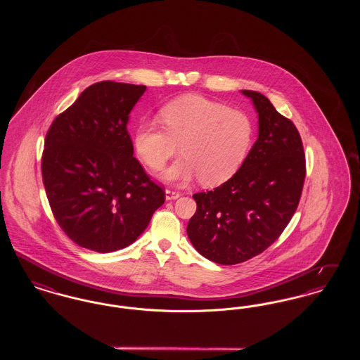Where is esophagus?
Here are the masks:
<instances>
[{
    "label": "esophagus",
    "mask_w": 360,
    "mask_h": 360,
    "mask_svg": "<svg viewBox=\"0 0 360 360\" xmlns=\"http://www.w3.org/2000/svg\"><path fill=\"white\" fill-rule=\"evenodd\" d=\"M165 194H166L167 201H172V200H176V198L181 197L179 191H174V190H169V188L165 191Z\"/></svg>",
    "instance_id": "obj_1"
}]
</instances>
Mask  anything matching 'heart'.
Returning a JSON list of instances; mask_svg holds the SVG:
<instances>
[{"mask_svg": "<svg viewBox=\"0 0 360 360\" xmlns=\"http://www.w3.org/2000/svg\"><path fill=\"white\" fill-rule=\"evenodd\" d=\"M165 129L141 122L134 136L137 156L160 170L179 144V158L163 172V179L188 184L200 178L204 186H217L239 170L252 141L250 117L198 94H186L160 110Z\"/></svg>", "mask_w": 360, "mask_h": 360, "instance_id": "heart-1", "label": "heart"}]
</instances>
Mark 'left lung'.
<instances>
[{
	"mask_svg": "<svg viewBox=\"0 0 360 360\" xmlns=\"http://www.w3.org/2000/svg\"><path fill=\"white\" fill-rule=\"evenodd\" d=\"M241 93L257 110V141L231 179L193 195L197 210L188 224L194 248L219 264H238L270 247L290 221L305 181L295 125L263 94Z\"/></svg>",
	"mask_w": 360,
	"mask_h": 360,
	"instance_id": "obj_1",
	"label": "left lung"
}]
</instances>
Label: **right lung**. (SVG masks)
Instances as JSON below:
<instances>
[{
  "label": "right lung",
  "instance_id": "obj_1",
  "mask_svg": "<svg viewBox=\"0 0 360 360\" xmlns=\"http://www.w3.org/2000/svg\"><path fill=\"white\" fill-rule=\"evenodd\" d=\"M144 85L89 86L50 127L41 159L52 213L78 245L113 252L144 232L165 202L144 172L127 129Z\"/></svg>",
  "mask_w": 360,
  "mask_h": 360
}]
</instances>
